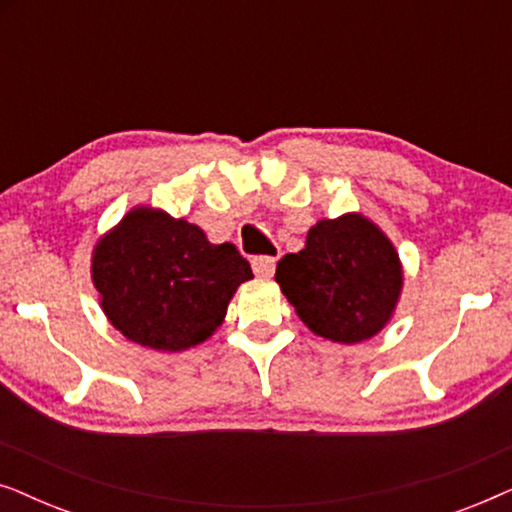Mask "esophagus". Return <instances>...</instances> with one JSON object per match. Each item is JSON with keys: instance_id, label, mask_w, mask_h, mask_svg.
<instances>
[{"instance_id": "1", "label": "esophagus", "mask_w": 512, "mask_h": 512, "mask_svg": "<svg viewBox=\"0 0 512 512\" xmlns=\"http://www.w3.org/2000/svg\"><path fill=\"white\" fill-rule=\"evenodd\" d=\"M275 265L277 261L272 256H256L254 261H251V268H254L256 277H263V279H270L275 275Z\"/></svg>"}]
</instances>
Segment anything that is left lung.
I'll use <instances>...</instances> for the list:
<instances>
[{"mask_svg":"<svg viewBox=\"0 0 512 512\" xmlns=\"http://www.w3.org/2000/svg\"><path fill=\"white\" fill-rule=\"evenodd\" d=\"M275 279L312 333L354 345L389 324L401 298L403 265L389 237L352 212L317 221L305 249L277 263Z\"/></svg>","mask_w":512,"mask_h":512,"instance_id":"obj_1","label":"left lung"}]
</instances>
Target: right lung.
Wrapping results in <instances>:
<instances>
[{"label":"right lung","instance_id":"1","mask_svg":"<svg viewBox=\"0 0 512 512\" xmlns=\"http://www.w3.org/2000/svg\"><path fill=\"white\" fill-rule=\"evenodd\" d=\"M90 275L111 326L158 352H184L223 324L228 303L254 277L235 244L163 209L135 207L97 240Z\"/></svg>","mask_w":512,"mask_h":512}]
</instances>
